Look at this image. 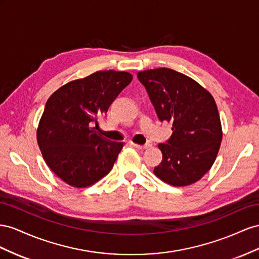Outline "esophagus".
I'll return each mask as SVG.
<instances>
[{
  "label": "esophagus",
  "instance_id": "esophagus-1",
  "mask_svg": "<svg viewBox=\"0 0 259 259\" xmlns=\"http://www.w3.org/2000/svg\"><path fill=\"white\" fill-rule=\"evenodd\" d=\"M132 145H134L136 149H138V150H145V149H147V147H150V143H146V144H144V145H140V144H136V143H132Z\"/></svg>",
  "mask_w": 259,
  "mask_h": 259
}]
</instances>
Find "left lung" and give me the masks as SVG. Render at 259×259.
Masks as SVG:
<instances>
[{
    "instance_id": "left-lung-1",
    "label": "left lung",
    "mask_w": 259,
    "mask_h": 259,
    "mask_svg": "<svg viewBox=\"0 0 259 259\" xmlns=\"http://www.w3.org/2000/svg\"><path fill=\"white\" fill-rule=\"evenodd\" d=\"M160 121L172 122V135L159 143L162 160L154 174L174 187L198 181L211 168L223 140L211 94L196 81L169 68L138 72Z\"/></svg>"
}]
</instances>
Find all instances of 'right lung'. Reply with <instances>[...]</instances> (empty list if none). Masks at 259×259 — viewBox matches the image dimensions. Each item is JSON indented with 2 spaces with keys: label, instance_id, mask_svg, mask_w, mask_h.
Here are the masks:
<instances>
[{
  "label": "right lung",
  "instance_id": "obj_1",
  "mask_svg": "<svg viewBox=\"0 0 259 259\" xmlns=\"http://www.w3.org/2000/svg\"><path fill=\"white\" fill-rule=\"evenodd\" d=\"M131 80L125 71H97L49 98L36 140L48 166L69 186H92L113 168L123 143L105 140L92 125Z\"/></svg>",
  "mask_w": 259,
  "mask_h": 259
}]
</instances>
